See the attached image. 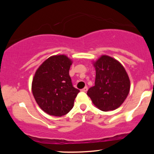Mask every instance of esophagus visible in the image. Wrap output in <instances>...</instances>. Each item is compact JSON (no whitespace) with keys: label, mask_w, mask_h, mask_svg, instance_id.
<instances>
[{"label":"esophagus","mask_w":154,"mask_h":154,"mask_svg":"<svg viewBox=\"0 0 154 154\" xmlns=\"http://www.w3.org/2000/svg\"><path fill=\"white\" fill-rule=\"evenodd\" d=\"M81 91H82V92H87L88 91V87H87V86H86V87H85L84 88H82V89L81 90Z\"/></svg>","instance_id":"obj_1"}]
</instances>
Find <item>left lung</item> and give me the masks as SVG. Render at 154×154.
Listing matches in <instances>:
<instances>
[{
	"mask_svg": "<svg viewBox=\"0 0 154 154\" xmlns=\"http://www.w3.org/2000/svg\"><path fill=\"white\" fill-rule=\"evenodd\" d=\"M96 72L95 85L87 95L96 107L103 111L119 108L130 92V82L125 68L119 61L102 56L94 63Z\"/></svg>",
	"mask_w": 154,
	"mask_h": 154,
	"instance_id": "8db88e82",
	"label": "left lung"
}]
</instances>
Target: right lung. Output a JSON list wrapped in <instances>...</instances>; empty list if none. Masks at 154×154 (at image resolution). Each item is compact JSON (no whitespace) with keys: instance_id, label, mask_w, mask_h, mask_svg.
<instances>
[{"instance_id":"add662e5","label":"right lung","mask_w":154,"mask_h":154,"mask_svg":"<svg viewBox=\"0 0 154 154\" xmlns=\"http://www.w3.org/2000/svg\"><path fill=\"white\" fill-rule=\"evenodd\" d=\"M72 61L64 55L48 58L35 72L32 91L37 103L49 115L61 116L73 108L79 91L73 87Z\"/></svg>"}]
</instances>
